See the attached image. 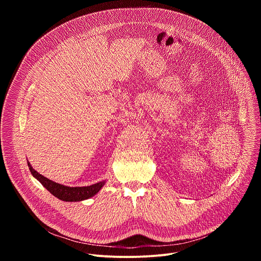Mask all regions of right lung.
Instances as JSON below:
<instances>
[{"mask_svg": "<svg viewBox=\"0 0 261 261\" xmlns=\"http://www.w3.org/2000/svg\"><path fill=\"white\" fill-rule=\"evenodd\" d=\"M28 165L33 176L38 179L43 185V187H45V189H47L54 196L63 201H82L88 199L96 195V193L99 192V190L105 184V180H103L88 186V187H68V186L55 182L39 172H37L35 169H33L30 162H28Z\"/></svg>", "mask_w": 261, "mask_h": 261, "instance_id": "1", "label": "right lung"}]
</instances>
